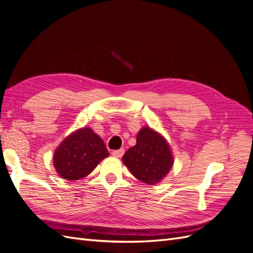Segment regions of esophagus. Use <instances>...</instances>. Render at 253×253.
Instances as JSON below:
<instances>
[{"label": "esophagus", "mask_w": 253, "mask_h": 253, "mask_svg": "<svg viewBox=\"0 0 253 253\" xmlns=\"http://www.w3.org/2000/svg\"><path fill=\"white\" fill-rule=\"evenodd\" d=\"M124 154H125V150L124 149H120V150L112 152V155L115 156V157H118V158L122 157V155H124Z\"/></svg>", "instance_id": "34e87169"}]
</instances>
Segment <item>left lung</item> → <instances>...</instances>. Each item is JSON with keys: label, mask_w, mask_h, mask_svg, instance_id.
<instances>
[{"label": "left lung", "mask_w": 253, "mask_h": 253, "mask_svg": "<svg viewBox=\"0 0 253 253\" xmlns=\"http://www.w3.org/2000/svg\"><path fill=\"white\" fill-rule=\"evenodd\" d=\"M122 162L137 179L155 185L170 172L174 160L165 137L144 126L137 134L136 144L122 156Z\"/></svg>", "instance_id": "8db88e82"}]
</instances>
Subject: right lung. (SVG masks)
Masks as SVG:
<instances>
[{"label":"right lung","mask_w":253,"mask_h":253,"mask_svg":"<svg viewBox=\"0 0 253 253\" xmlns=\"http://www.w3.org/2000/svg\"><path fill=\"white\" fill-rule=\"evenodd\" d=\"M109 155L100 137L91 128L82 127L59 144L53 154V166L62 178L78 180L87 176Z\"/></svg>","instance_id":"1"}]
</instances>
